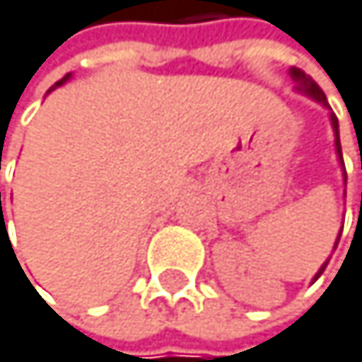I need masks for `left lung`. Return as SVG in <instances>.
<instances>
[{"mask_svg":"<svg viewBox=\"0 0 362 362\" xmlns=\"http://www.w3.org/2000/svg\"><path fill=\"white\" fill-rule=\"evenodd\" d=\"M288 74H290V78H292V83H294V92H299V94H303V96H308V98H312V100H317L319 105H323V107L327 110V114H329V122H332V132H334V151H337L339 165H341V171H343V185L347 187V173H345V165H343V151H341V138H339V118L334 116V112H332V107H329V103H327V98H325L323 90H321L319 85L315 83V78L308 76L305 72H301L299 68H290V70H288ZM341 233H343V226H341ZM341 233H339L337 242H334V250H337V246H339ZM327 262H329V259H325V262H323V266L319 268V272L315 274V279H312V281H317V279L321 277L323 270H325V266H327Z\"/></svg>","mask_w":362,"mask_h":362,"instance_id":"left-lung-1","label":"left lung"}]
</instances>
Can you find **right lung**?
Returning a JSON list of instances; mask_svg holds the SVG:
<instances>
[{
  "instance_id": "obj_1",
  "label": "right lung",
  "mask_w": 362,
  "mask_h": 362,
  "mask_svg": "<svg viewBox=\"0 0 362 362\" xmlns=\"http://www.w3.org/2000/svg\"><path fill=\"white\" fill-rule=\"evenodd\" d=\"M70 76H72V74H68V76H63V78H61L59 83H54V85H52V88H50V90H47V94H50L52 90H57V88H61V85H65V83H68V81H70ZM0 209H1V195H0Z\"/></svg>"
}]
</instances>
